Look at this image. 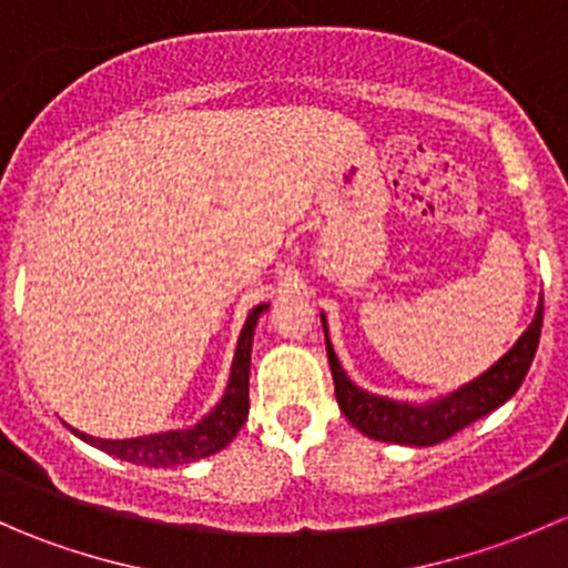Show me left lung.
Segmentation results:
<instances>
[{"label":"left lung","mask_w":568,"mask_h":568,"mask_svg":"<svg viewBox=\"0 0 568 568\" xmlns=\"http://www.w3.org/2000/svg\"><path fill=\"white\" fill-rule=\"evenodd\" d=\"M541 324L544 296H538L536 316H532L530 326L489 371H484L478 379L462 385L459 390L439 395V398L426 400V404H409V400H393L387 395L363 390V387L348 379L335 348H332L329 332H326V316L321 313L326 357H329L332 379H335V398L346 420L357 432H363L365 437L379 439V443L415 445V448H428V445L450 439L456 432L467 428L469 423L506 404L528 376L532 357H536L538 337H541Z\"/></svg>","instance_id":"obj_1"}]
</instances>
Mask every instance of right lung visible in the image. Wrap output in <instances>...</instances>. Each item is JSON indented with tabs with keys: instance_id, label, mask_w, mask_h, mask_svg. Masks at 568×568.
Here are the masks:
<instances>
[{
	"instance_id": "obj_1",
	"label": "right lung",
	"mask_w": 568,
	"mask_h": 568,
	"mask_svg": "<svg viewBox=\"0 0 568 568\" xmlns=\"http://www.w3.org/2000/svg\"><path fill=\"white\" fill-rule=\"evenodd\" d=\"M263 311H268V302L252 307L247 321H244L242 335H239L236 343V354H233L231 379H227L225 395H222L220 404L209 415H203V420H197L189 428H178V432L148 434V437L131 439H99L77 432V428H73V434L109 456H118V459L131 464H142V467H178V464L205 459V456L231 445L250 415L252 335H255L257 318H261Z\"/></svg>"
}]
</instances>
